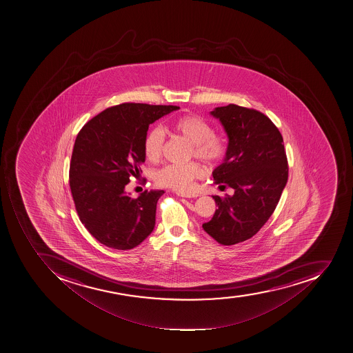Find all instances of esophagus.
I'll list each match as a JSON object with an SVG mask.
<instances>
[{
	"mask_svg": "<svg viewBox=\"0 0 353 353\" xmlns=\"http://www.w3.org/2000/svg\"><path fill=\"white\" fill-rule=\"evenodd\" d=\"M176 194H177L178 196H181V197H185V199H195V197H197L196 194H192V192H177Z\"/></svg>",
	"mask_w": 353,
	"mask_h": 353,
	"instance_id": "esophagus-1",
	"label": "esophagus"
}]
</instances>
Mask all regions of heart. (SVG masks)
I'll return each mask as SVG.
<instances>
[{
    "label": "heart",
    "mask_w": 353,
    "mask_h": 353,
    "mask_svg": "<svg viewBox=\"0 0 353 353\" xmlns=\"http://www.w3.org/2000/svg\"><path fill=\"white\" fill-rule=\"evenodd\" d=\"M172 128L192 143V156L208 165L219 163L228 152V140L224 134L214 132L212 125L201 117L196 114L179 117L172 121ZM163 143V129L154 127L148 130L143 138V154L149 161L156 163L161 159ZM203 174L204 169L196 161L183 165L172 163L158 170L156 181L161 186L186 192L192 188V181Z\"/></svg>",
    "instance_id": "b5f03b06"
}]
</instances>
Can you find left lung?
<instances>
[{"label":"left lung","instance_id":"1","mask_svg":"<svg viewBox=\"0 0 353 353\" xmlns=\"http://www.w3.org/2000/svg\"><path fill=\"white\" fill-rule=\"evenodd\" d=\"M210 114L228 136L226 157L213 177L234 195L213 196L219 208L203 228L219 244L234 245L253 237L271 217L289 177L288 158L280 130L261 111L230 103Z\"/></svg>","mask_w":353,"mask_h":353}]
</instances>
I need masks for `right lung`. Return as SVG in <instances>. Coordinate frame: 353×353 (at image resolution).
Segmentation results:
<instances>
[{
    "label": "right lung",
    "instance_id": "obj_1",
    "mask_svg": "<svg viewBox=\"0 0 353 353\" xmlns=\"http://www.w3.org/2000/svg\"><path fill=\"white\" fill-rule=\"evenodd\" d=\"M177 105L121 103L89 120L77 136L69 183L77 213L89 233L114 250H132L150 235L163 190H145L138 199L125 192L145 161L149 125Z\"/></svg>",
    "mask_w": 353,
    "mask_h": 353
}]
</instances>
